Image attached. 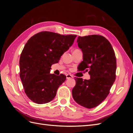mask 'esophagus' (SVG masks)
<instances>
[{
    "instance_id": "34e87169",
    "label": "esophagus",
    "mask_w": 133,
    "mask_h": 133,
    "mask_svg": "<svg viewBox=\"0 0 133 133\" xmlns=\"http://www.w3.org/2000/svg\"><path fill=\"white\" fill-rule=\"evenodd\" d=\"M66 79H70V78H73V76L70 75V74H67L66 75Z\"/></svg>"
}]
</instances>
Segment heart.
<instances>
[{
  "label": "heart",
  "instance_id": "b5f03b06",
  "mask_svg": "<svg viewBox=\"0 0 133 133\" xmlns=\"http://www.w3.org/2000/svg\"><path fill=\"white\" fill-rule=\"evenodd\" d=\"M76 50H77V49H76Z\"/></svg>",
  "mask_w": 133,
  "mask_h": 133
}]
</instances>
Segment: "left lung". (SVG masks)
Returning a JSON list of instances; mask_svg holds the SVG:
<instances>
[{"label": "left lung", "instance_id": "8db88e82", "mask_svg": "<svg viewBox=\"0 0 133 133\" xmlns=\"http://www.w3.org/2000/svg\"><path fill=\"white\" fill-rule=\"evenodd\" d=\"M77 43L83 54L78 69L88 71L90 79H75L72 95L79 105L93 108L105 99L115 82V55L110 42L101 35L79 37Z\"/></svg>", "mask_w": 133, "mask_h": 133}]
</instances>
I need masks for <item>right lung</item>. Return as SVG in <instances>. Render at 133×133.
Returning <instances> with one entry per match:
<instances>
[{
	"label": "right lung",
	"mask_w": 133,
	"mask_h": 133,
	"mask_svg": "<svg viewBox=\"0 0 133 133\" xmlns=\"http://www.w3.org/2000/svg\"><path fill=\"white\" fill-rule=\"evenodd\" d=\"M76 37V35L42 31L28 40L20 57V78L25 94L31 101L45 104L55 97L66 76L50 74L51 66L58 63Z\"/></svg>",
	"instance_id": "obj_1"
}]
</instances>
